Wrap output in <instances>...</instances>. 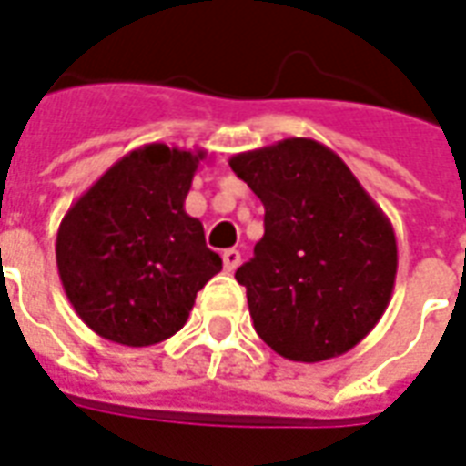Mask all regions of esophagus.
<instances>
[{"instance_id":"1","label":"esophagus","mask_w":466,"mask_h":466,"mask_svg":"<svg viewBox=\"0 0 466 466\" xmlns=\"http://www.w3.org/2000/svg\"><path fill=\"white\" fill-rule=\"evenodd\" d=\"M222 261H224V271H234V268L242 264V254L237 249H227L222 254Z\"/></svg>"}]
</instances>
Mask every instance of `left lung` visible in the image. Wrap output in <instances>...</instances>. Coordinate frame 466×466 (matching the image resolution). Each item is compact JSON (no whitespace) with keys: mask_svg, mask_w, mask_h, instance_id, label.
<instances>
[{"mask_svg":"<svg viewBox=\"0 0 466 466\" xmlns=\"http://www.w3.org/2000/svg\"><path fill=\"white\" fill-rule=\"evenodd\" d=\"M264 205V237L237 268L259 339L296 363L343 356L375 329L398 274L390 219L311 137L232 155Z\"/></svg>","mask_w":466,"mask_h":466,"instance_id":"8db88e82","label":"left lung"}]
</instances>
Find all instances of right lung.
<instances>
[{"label": "right lung", "instance_id": "obj_1", "mask_svg": "<svg viewBox=\"0 0 466 466\" xmlns=\"http://www.w3.org/2000/svg\"><path fill=\"white\" fill-rule=\"evenodd\" d=\"M205 150H130L68 207L56 267L74 311L101 339L143 348L187 323L198 291L222 271L185 198Z\"/></svg>", "mask_w": 466, "mask_h": 466}]
</instances>
